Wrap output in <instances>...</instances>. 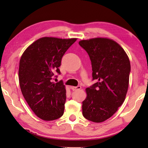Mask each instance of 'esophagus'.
<instances>
[{
    "label": "esophagus",
    "instance_id": "esophagus-1",
    "mask_svg": "<svg viewBox=\"0 0 148 148\" xmlns=\"http://www.w3.org/2000/svg\"><path fill=\"white\" fill-rule=\"evenodd\" d=\"M82 89V87L81 86H76V87H72V89L73 90V91H77V90H79Z\"/></svg>",
    "mask_w": 148,
    "mask_h": 148
}]
</instances>
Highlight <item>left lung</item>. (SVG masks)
Wrapping results in <instances>:
<instances>
[{
	"label": "left lung",
	"instance_id": "1",
	"mask_svg": "<svg viewBox=\"0 0 148 148\" xmlns=\"http://www.w3.org/2000/svg\"><path fill=\"white\" fill-rule=\"evenodd\" d=\"M91 61L92 80L82 102L85 118L95 123L106 121L116 113L125 99L131 64L127 53L113 40L95 38L79 42Z\"/></svg>",
	"mask_w": 148,
	"mask_h": 148
}]
</instances>
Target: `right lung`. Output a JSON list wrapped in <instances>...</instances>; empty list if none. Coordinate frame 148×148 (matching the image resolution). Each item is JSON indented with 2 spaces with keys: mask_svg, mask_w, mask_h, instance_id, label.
Masks as SVG:
<instances>
[{
  "mask_svg": "<svg viewBox=\"0 0 148 148\" xmlns=\"http://www.w3.org/2000/svg\"><path fill=\"white\" fill-rule=\"evenodd\" d=\"M76 41V38L43 37L30 45L20 59L22 94L34 113L45 121L57 119L64 114L65 86L62 81L54 83L52 79L55 74H61L62 57Z\"/></svg>",
  "mask_w": 148,
  "mask_h": 148,
  "instance_id": "add662e5",
  "label": "right lung"
}]
</instances>
